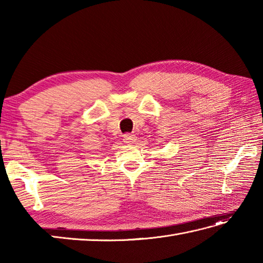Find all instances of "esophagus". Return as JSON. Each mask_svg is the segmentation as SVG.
<instances>
[{
    "instance_id": "34e87169",
    "label": "esophagus",
    "mask_w": 263,
    "mask_h": 263,
    "mask_svg": "<svg viewBox=\"0 0 263 263\" xmlns=\"http://www.w3.org/2000/svg\"><path fill=\"white\" fill-rule=\"evenodd\" d=\"M123 142L126 144H132L133 142H136L135 135H125L123 137Z\"/></svg>"
}]
</instances>
